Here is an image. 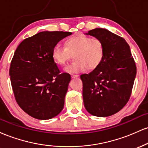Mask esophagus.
Segmentation results:
<instances>
[{"label":"esophagus","instance_id":"obj_1","mask_svg":"<svg viewBox=\"0 0 148 148\" xmlns=\"http://www.w3.org/2000/svg\"><path fill=\"white\" fill-rule=\"evenodd\" d=\"M79 76L78 75V74H72L71 77H72V79H75V78H78Z\"/></svg>","mask_w":148,"mask_h":148}]
</instances>
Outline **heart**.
Segmentation results:
<instances>
[{
	"label": "heart",
	"instance_id": "1",
	"mask_svg": "<svg viewBox=\"0 0 148 148\" xmlns=\"http://www.w3.org/2000/svg\"><path fill=\"white\" fill-rule=\"evenodd\" d=\"M75 56L76 61L64 68V72L76 74L86 72L89 68L99 67L104 56V45L97 37L85 35H76L69 37L65 42V46L57 44L52 50L54 61L60 65H64Z\"/></svg>",
	"mask_w": 148,
	"mask_h": 148
}]
</instances>
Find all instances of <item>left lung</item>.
<instances>
[{"label": "left lung", "instance_id": "left-lung-1", "mask_svg": "<svg viewBox=\"0 0 148 148\" xmlns=\"http://www.w3.org/2000/svg\"><path fill=\"white\" fill-rule=\"evenodd\" d=\"M86 34L102 41L104 56L99 67L81 75L85 108L95 116H110L120 111L130 99L136 75L135 62L123 37L104 28Z\"/></svg>", "mask_w": 148, "mask_h": 148}]
</instances>
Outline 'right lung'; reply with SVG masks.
Masks as SVG:
<instances>
[{"label": "right lung", "mask_w": 148, "mask_h": 148, "mask_svg": "<svg viewBox=\"0 0 148 148\" xmlns=\"http://www.w3.org/2000/svg\"><path fill=\"white\" fill-rule=\"evenodd\" d=\"M72 33L43 31L25 39L12 60L10 76L15 99L27 114L49 120L62 111L71 76L60 74L52 57L58 42Z\"/></svg>", "instance_id": "1"}]
</instances>
